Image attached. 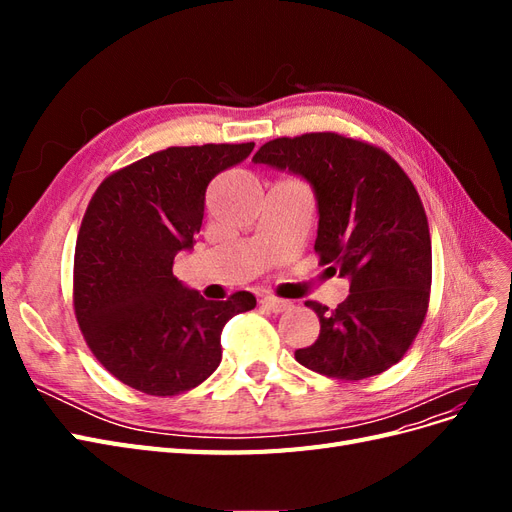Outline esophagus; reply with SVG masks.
<instances>
[{
	"label": "esophagus",
	"instance_id": "esophagus-1",
	"mask_svg": "<svg viewBox=\"0 0 512 512\" xmlns=\"http://www.w3.org/2000/svg\"><path fill=\"white\" fill-rule=\"evenodd\" d=\"M260 303L265 305V307H269L271 312H275V314L286 312V309L290 307V301H286V299H277V297H273V294H267V297H262V299H260Z\"/></svg>",
	"mask_w": 512,
	"mask_h": 512
}]
</instances>
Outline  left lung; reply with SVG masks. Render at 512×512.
Returning <instances> with one entry per match:
<instances>
[{
  "mask_svg": "<svg viewBox=\"0 0 512 512\" xmlns=\"http://www.w3.org/2000/svg\"><path fill=\"white\" fill-rule=\"evenodd\" d=\"M254 162L312 183L320 213L314 250L320 265L350 280L335 309L305 301L320 335L294 359L335 380H363L399 363L423 327L431 292L429 224L404 168L384 149L337 132L273 138Z\"/></svg>",
  "mask_w": 512,
  "mask_h": 512,
  "instance_id": "8db88e82",
  "label": "left lung"
}]
</instances>
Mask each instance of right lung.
I'll return each instance as SVG.
<instances>
[{
	"label": "right lung",
	"mask_w": 512,
	"mask_h": 512,
	"mask_svg": "<svg viewBox=\"0 0 512 512\" xmlns=\"http://www.w3.org/2000/svg\"><path fill=\"white\" fill-rule=\"evenodd\" d=\"M254 143L168 147L108 175L74 250V316L100 365L132 389L170 397L222 361V329L256 307L252 292L207 301L173 275L203 226L205 192Z\"/></svg>",
	"instance_id": "1"
}]
</instances>
